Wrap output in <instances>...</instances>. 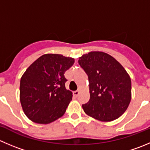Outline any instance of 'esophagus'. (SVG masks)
<instances>
[{
    "label": "esophagus",
    "instance_id": "34e87169",
    "mask_svg": "<svg viewBox=\"0 0 150 150\" xmlns=\"http://www.w3.org/2000/svg\"><path fill=\"white\" fill-rule=\"evenodd\" d=\"M79 93H80L79 91H75L73 92V95L75 96V97H78V94H79Z\"/></svg>",
    "mask_w": 150,
    "mask_h": 150
}]
</instances>
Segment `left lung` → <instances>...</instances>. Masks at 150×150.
<instances>
[{
	"mask_svg": "<svg viewBox=\"0 0 150 150\" xmlns=\"http://www.w3.org/2000/svg\"><path fill=\"white\" fill-rule=\"evenodd\" d=\"M78 64L88 75L90 99L82 105L84 112L102 122L122 115L131 100V80L122 66L103 52H90Z\"/></svg>",
	"mask_w": 150,
	"mask_h": 150,
	"instance_id": "obj_1",
	"label": "left lung"
}]
</instances>
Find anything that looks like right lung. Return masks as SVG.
I'll use <instances>...</instances> for the list:
<instances>
[{
	"mask_svg": "<svg viewBox=\"0 0 150 150\" xmlns=\"http://www.w3.org/2000/svg\"><path fill=\"white\" fill-rule=\"evenodd\" d=\"M74 62L60 54H45L26 69L20 80V99L29 120L49 124L64 114L72 98L65 88L64 72Z\"/></svg>",
	"mask_w": 150,
	"mask_h": 150,
	"instance_id": "1",
	"label": "right lung"
}]
</instances>
